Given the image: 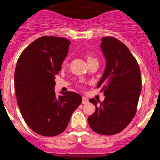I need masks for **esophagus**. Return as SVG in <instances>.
<instances>
[{
  "mask_svg": "<svg viewBox=\"0 0 160 160\" xmlns=\"http://www.w3.org/2000/svg\"><path fill=\"white\" fill-rule=\"evenodd\" d=\"M88 102H89V100H88V98H87L82 97V103H83V104H87Z\"/></svg>",
  "mask_w": 160,
  "mask_h": 160,
  "instance_id": "obj_1",
  "label": "esophagus"
}]
</instances>
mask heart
<instances>
[{
	"mask_svg": "<svg viewBox=\"0 0 160 160\" xmlns=\"http://www.w3.org/2000/svg\"><path fill=\"white\" fill-rule=\"evenodd\" d=\"M93 59H94V58H92L91 57V56H88V57H87V62H89V61H90V60H93ZM66 63H67V61H64V62H63V65H66Z\"/></svg>",
	"mask_w": 160,
	"mask_h": 160,
	"instance_id": "obj_1",
	"label": "heart"
}]
</instances>
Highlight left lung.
Listing matches in <instances>:
<instances>
[{
  "label": "left lung",
  "instance_id": "left-lung-1",
  "mask_svg": "<svg viewBox=\"0 0 160 160\" xmlns=\"http://www.w3.org/2000/svg\"><path fill=\"white\" fill-rule=\"evenodd\" d=\"M101 49L107 61L105 71L97 85L105 99L89 101L96 110L88 118L90 128L98 134L112 135L125 129L135 115L140 95V69L127 46L113 37L102 38Z\"/></svg>",
  "mask_w": 160,
  "mask_h": 160
}]
</instances>
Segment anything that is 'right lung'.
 Wrapping results in <instances>:
<instances>
[{"label":"right lung","instance_id":"1","mask_svg":"<svg viewBox=\"0 0 160 160\" xmlns=\"http://www.w3.org/2000/svg\"><path fill=\"white\" fill-rule=\"evenodd\" d=\"M66 38L43 36L20 55L14 74L17 101L25 122L44 136H55L66 130L72 114L82 101L72 91L56 96L55 76L69 52Z\"/></svg>","mask_w":160,"mask_h":160}]
</instances>
